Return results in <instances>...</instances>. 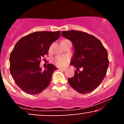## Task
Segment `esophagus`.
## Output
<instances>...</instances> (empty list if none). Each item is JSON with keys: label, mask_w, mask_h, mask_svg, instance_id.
Returning a JSON list of instances; mask_svg holds the SVG:
<instances>
[{"label": "esophagus", "mask_w": 124, "mask_h": 124, "mask_svg": "<svg viewBox=\"0 0 124 124\" xmlns=\"http://www.w3.org/2000/svg\"><path fill=\"white\" fill-rule=\"evenodd\" d=\"M62 71H63V72H65V71H66V69H60Z\"/></svg>", "instance_id": "1"}]
</instances>
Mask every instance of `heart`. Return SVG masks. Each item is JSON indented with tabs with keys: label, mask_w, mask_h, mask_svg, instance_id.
<instances>
[{
	"label": "heart",
	"mask_w": 124,
	"mask_h": 124,
	"mask_svg": "<svg viewBox=\"0 0 124 124\" xmlns=\"http://www.w3.org/2000/svg\"><path fill=\"white\" fill-rule=\"evenodd\" d=\"M53 61L58 66L63 67L66 66L69 62V58L67 56H57L54 58Z\"/></svg>",
	"instance_id": "heart-1"
}]
</instances>
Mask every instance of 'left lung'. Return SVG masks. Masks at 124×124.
Segmentation results:
<instances>
[{
	"mask_svg": "<svg viewBox=\"0 0 124 124\" xmlns=\"http://www.w3.org/2000/svg\"><path fill=\"white\" fill-rule=\"evenodd\" d=\"M61 35L72 42L75 49L70 65L78 71H75L73 77L68 79L69 85L79 93L93 92L106 75L109 65L107 51L100 41L86 32L63 31ZM80 67L83 71H78Z\"/></svg>",
	"mask_w": 124,
	"mask_h": 124,
	"instance_id": "1",
	"label": "left lung"
}]
</instances>
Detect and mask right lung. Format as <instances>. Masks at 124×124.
<instances>
[{
  "label": "right lung",
  "instance_id": "right-lung-1",
  "mask_svg": "<svg viewBox=\"0 0 124 124\" xmlns=\"http://www.w3.org/2000/svg\"><path fill=\"white\" fill-rule=\"evenodd\" d=\"M59 37V31H37L21 38L15 45L10 56V70L16 85L26 93L37 94L50 84L57 68L49 63L42 70L40 60Z\"/></svg>",
  "mask_w": 124,
  "mask_h": 124
}]
</instances>
